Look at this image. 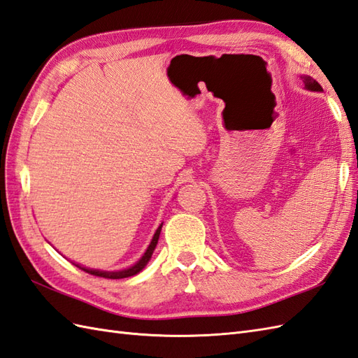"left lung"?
Instances as JSON below:
<instances>
[{
    "mask_svg": "<svg viewBox=\"0 0 358 358\" xmlns=\"http://www.w3.org/2000/svg\"><path fill=\"white\" fill-rule=\"evenodd\" d=\"M302 82H303V85H305V88L310 90V91H322V86L315 80V78L303 76V77H302Z\"/></svg>",
    "mask_w": 358,
    "mask_h": 358,
    "instance_id": "8db88e82",
    "label": "left lung"
}]
</instances>
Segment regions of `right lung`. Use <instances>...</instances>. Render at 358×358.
<instances>
[{
    "mask_svg": "<svg viewBox=\"0 0 358 358\" xmlns=\"http://www.w3.org/2000/svg\"><path fill=\"white\" fill-rule=\"evenodd\" d=\"M161 228H162V224L159 226L158 229H156V232H155V235H153V240H152V243H150V246L147 248V250H145V254L143 255V258L139 259L135 266L129 267V268H126V270H120V272H101V270L85 268V267L78 266V264H76V266H77L78 268H82L83 272H86V273L94 275V276H100V278H108V280H121V278H129V276H134V275H136V273L141 272V270L145 267V264L149 263V259L152 258L153 250H155L156 245H158L159 234H161Z\"/></svg>",
    "mask_w": 358,
    "mask_h": 358,
    "instance_id": "add662e5",
    "label": "right lung"
}]
</instances>
